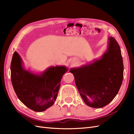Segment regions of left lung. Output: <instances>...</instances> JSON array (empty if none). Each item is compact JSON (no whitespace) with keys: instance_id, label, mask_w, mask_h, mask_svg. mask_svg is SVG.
<instances>
[{"instance_id":"8db88e82","label":"left lung","mask_w":134,"mask_h":134,"mask_svg":"<svg viewBox=\"0 0 134 134\" xmlns=\"http://www.w3.org/2000/svg\"><path fill=\"white\" fill-rule=\"evenodd\" d=\"M70 72L86 105L93 108L105 106L117 95L123 80V60L118 43L109 37L107 48L100 58L71 68Z\"/></svg>"}]
</instances>
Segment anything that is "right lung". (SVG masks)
<instances>
[{"mask_svg": "<svg viewBox=\"0 0 134 134\" xmlns=\"http://www.w3.org/2000/svg\"><path fill=\"white\" fill-rule=\"evenodd\" d=\"M22 59L16 51L10 64L13 87L20 101L36 112L44 111L57 98L63 75L68 71L64 66H52L40 74L24 69Z\"/></svg>", "mask_w": 134, "mask_h": 134, "instance_id": "right-lung-1", "label": "right lung"}]
</instances>
